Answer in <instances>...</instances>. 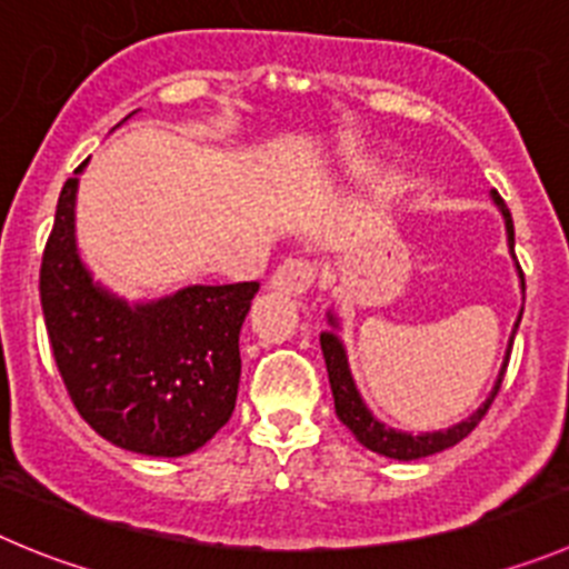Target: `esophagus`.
<instances>
[{"label":"esophagus","instance_id":"34e87169","mask_svg":"<svg viewBox=\"0 0 569 569\" xmlns=\"http://www.w3.org/2000/svg\"><path fill=\"white\" fill-rule=\"evenodd\" d=\"M317 278V267L309 258H286L272 274V289L283 291V295H302L306 289H311Z\"/></svg>","mask_w":569,"mask_h":569}]
</instances>
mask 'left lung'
<instances>
[{
    "instance_id": "1",
    "label": "left lung",
    "mask_w": 569,
    "mask_h": 569,
    "mask_svg": "<svg viewBox=\"0 0 569 569\" xmlns=\"http://www.w3.org/2000/svg\"><path fill=\"white\" fill-rule=\"evenodd\" d=\"M491 199H493V204L500 207L502 219H506L508 247H511L513 260H517V252H513L511 210H508V204H506V201H502V196L497 193V190H493V193H491ZM517 269H519V280H522V291H525V274H522V267H519V260H517ZM519 320H522V311H519L517 322H513L511 342H513V337H517ZM328 322H331V326L337 328V317H333L331 311H328ZM511 342H508V353H506V362H502L500 379H497V385H493L491 396L486 398V405H482L480 410L471 412V416L466 418V421L455 423V427H449V429L412 435V432H398V429L385 427V423H381L379 418H373V412H370L368 407H365L362 396H359L357 385H353V376H350V368H348V357H345V348H342V342H339V337L333 331L320 333L322 357H326L328 381H331L333 407H337L339 421H342L345 427L350 429V432L357 435L359 443L368 446L370 452L385 455V458H392V460H418V458H427V455L443 452V449H449V446L460 443V440H463L466 435H469L471 429H475L477 423L482 421V416H486L488 407H491L493 396L500 392L502 376H506V368H508V357H511Z\"/></svg>"
}]
</instances>
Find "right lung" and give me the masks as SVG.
Returning a JSON list of instances; mask_svg holds the SVG:
<instances>
[{
	"label": "right lung",
	"instance_id": "obj_1",
	"mask_svg": "<svg viewBox=\"0 0 569 569\" xmlns=\"http://www.w3.org/2000/svg\"><path fill=\"white\" fill-rule=\"evenodd\" d=\"M83 164L63 182L41 258V309L58 373L100 438L151 458H182L236 410L238 333L258 283L188 286L137 306L92 283L76 247Z\"/></svg>",
	"mask_w": 569,
	"mask_h": 569
}]
</instances>
